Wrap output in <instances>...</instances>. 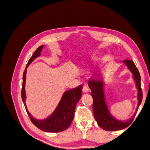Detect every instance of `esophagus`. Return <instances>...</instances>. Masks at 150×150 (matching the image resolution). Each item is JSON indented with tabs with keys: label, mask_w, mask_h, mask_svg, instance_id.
<instances>
[{
	"label": "esophagus",
	"mask_w": 150,
	"mask_h": 150,
	"mask_svg": "<svg viewBox=\"0 0 150 150\" xmlns=\"http://www.w3.org/2000/svg\"><path fill=\"white\" fill-rule=\"evenodd\" d=\"M89 92V89L87 87V86H84V88L83 89V93L84 94H87Z\"/></svg>",
	"instance_id": "34e87169"
}]
</instances>
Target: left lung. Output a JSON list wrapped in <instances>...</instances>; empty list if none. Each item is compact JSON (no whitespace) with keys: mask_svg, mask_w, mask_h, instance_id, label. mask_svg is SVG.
Returning <instances> with one entry per match:
<instances>
[{"mask_svg":"<svg viewBox=\"0 0 150 150\" xmlns=\"http://www.w3.org/2000/svg\"><path fill=\"white\" fill-rule=\"evenodd\" d=\"M121 63L125 64L128 69L132 74L133 79L138 91L137 108L131 118L122 121L116 118L112 115L106 100L104 88V81L103 79L91 76L88 80V84L90 89L91 90V96L93 98V110L95 120L97 121L99 126L104 130L114 131L125 129L129 126L133 122L139 106L142 101L143 93L141 88V77L134 63L130 60H125Z\"/></svg>","mask_w":150,"mask_h":150,"instance_id":"1","label":"left lung"}]
</instances>
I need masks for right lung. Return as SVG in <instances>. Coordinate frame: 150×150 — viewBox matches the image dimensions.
I'll use <instances>...</instances> for the list:
<instances>
[{
  "label": "right lung",
  "mask_w": 150,
  "mask_h": 150,
  "mask_svg": "<svg viewBox=\"0 0 150 150\" xmlns=\"http://www.w3.org/2000/svg\"><path fill=\"white\" fill-rule=\"evenodd\" d=\"M44 47V45H42L37 49L27 64L22 78V99L31 121L37 128L45 132L58 133L69 128L73 120L76 104L80 100L83 94V85H79L78 87L67 91L63 93L55 110L45 119L38 120L34 117L29 111L25 103L27 98L25 87L27 69L32 62L40 56Z\"/></svg>",
  "instance_id": "add662e5"
}]
</instances>
